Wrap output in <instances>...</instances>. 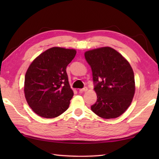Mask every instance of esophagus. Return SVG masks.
I'll list each match as a JSON object with an SVG mask.
<instances>
[{
  "label": "esophagus",
  "instance_id": "1",
  "mask_svg": "<svg viewBox=\"0 0 159 159\" xmlns=\"http://www.w3.org/2000/svg\"><path fill=\"white\" fill-rule=\"evenodd\" d=\"M86 91H87V87H84V88H83V89H79V92L83 93L84 92H86Z\"/></svg>",
  "mask_w": 159,
  "mask_h": 159
}]
</instances>
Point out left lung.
Segmentation results:
<instances>
[{
    "label": "left lung",
    "instance_id": "1",
    "mask_svg": "<svg viewBox=\"0 0 159 159\" xmlns=\"http://www.w3.org/2000/svg\"><path fill=\"white\" fill-rule=\"evenodd\" d=\"M85 57L92 70L97 94L96 102L91 109L104 119L120 116L130 105L135 92L130 63L110 47L88 50Z\"/></svg>",
    "mask_w": 159,
    "mask_h": 159
}]
</instances>
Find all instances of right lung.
<instances>
[{
    "mask_svg": "<svg viewBox=\"0 0 159 159\" xmlns=\"http://www.w3.org/2000/svg\"><path fill=\"white\" fill-rule=\"evenodd\" d=\"M76 54L74 49L53 47L39 55L29 67L24 91L29 107L38 116L56 117L68 109L74 93L66 67Z\"/></svg>",
    "mask_w": 159,
    "mask_h": 159,
    "instance_id": "1",
    "label": "right lung"
}]
</instances>
